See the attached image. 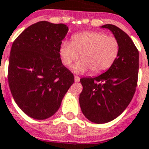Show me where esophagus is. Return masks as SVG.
Instances as JSON below:
<instances>
[{
  "label": "esophagus",
  "instance_id": "obj_1",
  "mask_svg": "<svg viewBox=\"0 0 149 149\" xmlns=\"http://www.w3.org/2000/svg\"><path fill=\"white\" fill-rule=\"evenodd\" d=\"M79 79H80V78H79V77H77V76H74V80H75V82H79Z\"/></svg>",
  "mask_w": 149,
  "mask_h": 149
}]
</instances>
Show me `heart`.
<instances>
[{"instance_id":"heart-1","label":"heart","mask_w":149,"mask_h":149,"mask_svg":"<svg viewBox=\"0 0 149 149\" xmlns=\"http://www.w3.org/2000/svg\"><path fill=\"white\" fill-rule=\"evenodd\" d=\"M120 51L119 41L116 37L107 36L102 32H84L72 37V40L63 41L60 45L59 54L63 64L73 66V72L83 74L91 71L99 74L109 70L117 58Z\"/></svg>"}]
</instances>
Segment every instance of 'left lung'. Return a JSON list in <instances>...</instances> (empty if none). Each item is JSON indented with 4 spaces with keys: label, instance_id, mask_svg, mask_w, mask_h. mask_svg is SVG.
Returning a JSON list of instances; mask_svg holds the SVG:
<instances>
[{
    "label": "left lung",
    "instance_id": "1",
    "mask_svg": "<svg viewBox=\"0 0 149 149\" xmlns=\"http://www.w3.org/2000/svg\"><path fill=\"white\" fill-rule=\"evenodd\" d=\"M101 27L109 29L118 40L119 54L105 72L80 79L79 97L85 117L99 124L115 120L127 109L136 91L139 70V52L130 37L114 25Z\"/></svg>",
    "mask_w": 149,
    "mask_h": 149
}]
</instances>
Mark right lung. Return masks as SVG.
<instances>
[{
    "label": "right lung",
    "instance_id": "obj_1",
    "mask_svg": "<svg viewBox=\"0 0 149 149\" xmlns=\"http://www.w3.org/2000/svg\"><path fill=\"white\" fill-rule=\"evenodd\" d=\"M68 30L62 23L38 22L25 29L11 46L8 76L11 95L22 112L35 120L54 115L74 82L59 54Z\"/></svg>",
    "mask_w": 149,
    "mask_h": 149
}]
</instances>
